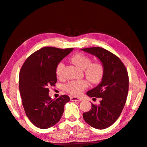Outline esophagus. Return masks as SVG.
Listing matches in <instances>:
<instances>
[{
	"instance_id": "obj_1",
	"label": "esophagus",
	"mask_w": 147,
	"mask_h": 147,
	"mask_svg": "<svg viewBox=\"0 0 147 147\" xmlns=\"http://www.w3.org/2000/svg\"><path fill=\"white\" fill-rule=\"evenodd\" d=\"M70 100L72 101H78V102H80L82 100V99L81 98H79V97H74V96H70Z\"/></svg>"
}]
</instances>
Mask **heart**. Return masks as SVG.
<instances>
[{
    "label": "heart",
    "instance_id": "b5f03b06",
    "mask_svg": "<svg viewBox=\"0 0 147 147\" xmlns=\"http://www.w3.org/2000/svg\"><path fill=\"white\" fill-rule=\"evenodd\" d=\"M71 62L78 67V68L84 70L86 78L93 84L99 83L101 82L104 75V66L99 62L91 63V59L88 56L82 53H77L71 57ZM64 64L62 62L57 65L56 74L57 77H61L64 69ZM89 83L85 80H75L70 82L65 85V90L67 92L74 96H79L83 91L88 88Z\"/></svg>",
    "mask_w": 147,
    "mask_h": 147
}]
</instances>
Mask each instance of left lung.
Here are the masks:
<instances>
[{
  "label": "left lung",
  "instance_id": "obj_1",
  "mask_svg": "<svg viewBox=\"0 0 147 147\" xmlns=\"http://www.w3.org/2000/svg\"><path fill=\"white\" fill-rule=\"evenodd\" d=\"M98 58L103 65L104 75L100 83L86 94L100 98L99 105L91 103V109L83 113L89 125L104 129L117 121L125 105L129 90L127 71L121 61L112 53L100 47L81 49Z\"/></svg>",
  "mask_w": 147,
  "mask_h": 147
}]
</instances>
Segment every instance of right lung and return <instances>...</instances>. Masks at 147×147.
Returning a JSON list of instances; mask_svg holds the SVG:
<instances>
[{
    "mask_svg": "<svg viewBox=\"0 0 147 147\" xmlns=\"http://www.w3.org/2000/svg\"><path fill=\"white\" fill-rule=\"evenodd\" d=\"M73 50L43 47L30 55L21 69L19 87L23 107L26 116L38 128L48 129L58 123L70 100L67 95L53 99L48 94L49 87L57 82V65Z\"/></svg>",
    "mask_w": 147,
    "mask_h": 147,
    "instance_id": "obj_1",
    "label": "right lung"
}]
</instances>
